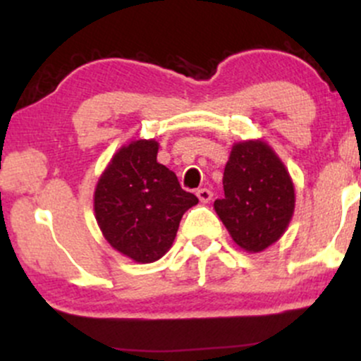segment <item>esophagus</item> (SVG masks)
<instances>
[{
  "label": "esophagus",
  "instance_id": "obj_1",
  "mask_svg": "<svg viewBox=\"0 0 361 361\" xmlns=\"http://www.w3.org/2000/svg\"><path fill=\"white\" fill-rule=\"evenodd\" d=\"M197 197L202 204H209L210 198H212V192L207 188H200V190H197Z\"/></svg>",
  "mask_w": 361,
  "mask_h": 361
}]
</instances>
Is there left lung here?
<instances>
[{
    "label": "left lung",
    "instance_id": "8db88e82",
    "mask_svg": "<svg viewBox=\"0 0 361 361\" xmlns=\"http://www.w3.org/2000/svg\"><path fill=\"white\" fill-rule=\"evenodd\" d=\"M222 183L224 198L214 209L233 241L246 252H261L279 241L293 217L295 188L270 144L234 142Z\"/></svg>",
    "mask_w": 361,
    "mask_h": 361
}]
</instances>
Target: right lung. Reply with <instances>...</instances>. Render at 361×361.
I'll return each instance as SVG.
<instances>
[{"label":"right lung","instance_id":"1","mask_svg":"<svg viewBox=\"0 0 361 361\" xmlns=\"http://www.w3.org/2000/svg\"><path fill=\"white\" fill-rule=\"evenodd\" d=\"M159 142L137 139L111 156L94 186L93 209L105 241L135 263L169 251L183 214L198 204L171 169L157 163Z\"/></svg>","mask_w":361,"mask_h":361}]
</instances>
